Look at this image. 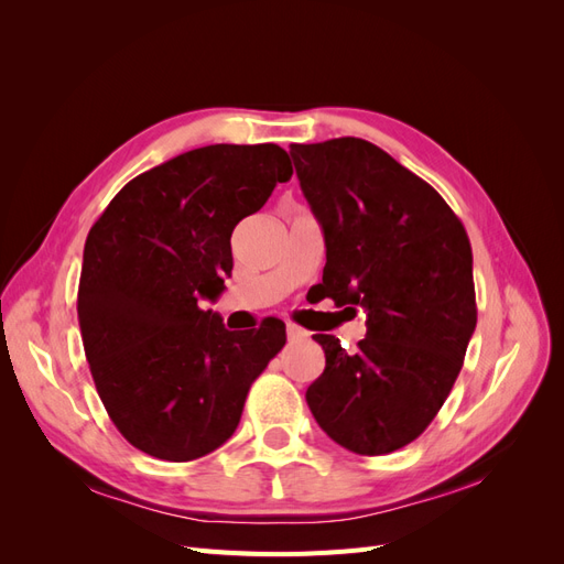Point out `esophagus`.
I'll return each instance as SVG.
<instances>
[{
    "label": "esophagus",
    "instance_id": "34e87169",
    "mask_svg": "<svg viewBox=\"0 0 564 564\" xmlns=\"http://www.w3.org/2000/svg\"><path fill=\"white\" fill-rule=\"evenodd\" d=\"M305 336H308V332L301 329L299 324L286 322V338H289V340H301V338H305Z\"/></svg>",
    "mask_w": 564,
    "mask_h": 564
}]
</instances>
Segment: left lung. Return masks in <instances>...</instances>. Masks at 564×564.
I'll list each match as a JSON object with an SVG mask.
<instances>
[{
    "instance_id": "left-lung-1",
    "label": "left lung",
    "mask_w": 564,
    "mask_h": 564,
    "mask_svg": "<svg viewBox=\"0 0 564 564\" xmlns=\"http://www.w3.org/2000/svg\"><path fill=\"white\" fill-rule=\"evenodd\" d=\"M289 152L324 230L322 286L367 311L355 352L315 334L327 367L305 400L340 447L390 454L429 429L464 367L477 322L470 240L433 185L369 141Z\"/></svg>"
}]
</instances>
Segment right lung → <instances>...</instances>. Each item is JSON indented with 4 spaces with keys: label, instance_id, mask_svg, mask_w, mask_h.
<instances>
[{
    "label": "right lung",
    "instance_id": "1",
    "mask_svg": "<svg viewBox=\"0 0 564 564\" xmlns=\"http://www.w3.org/2000/svg\"><path fill=\"white\" fill-rule=\"evenodd\" d=\"M289 178L275 143L197 148L129 181L91 226L77 319L100 402L135 449L183 464L224 445L286 344L282 319L235 334L199 301L226 289L235 226Z\"/></svg>",
    "mask_w": 564,
    "mask_h": 564
}]
</instances>
